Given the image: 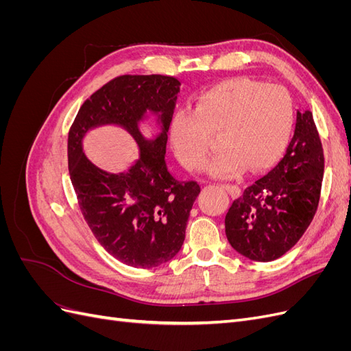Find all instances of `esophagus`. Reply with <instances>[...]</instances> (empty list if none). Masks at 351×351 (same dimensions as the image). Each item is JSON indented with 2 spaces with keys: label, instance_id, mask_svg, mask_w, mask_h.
I'll use <instances>...</instances> for the list:
<instances>
[{
  "label": "esophagus",
  "instance_id": "1",
  "mask_svg": "<svg viewBox=\"0 0 351 351\" xmlns=\"http://www.w3.org/2000/svg\"><path fill=\"white\" fill-rule=\"evenodd\" d=\"M227 192L231 195V197H239L240 196V189L236 184H222Z\"/></svg>",
  "mask_w": 351,
  "mask_h": 351
}]
</instances>
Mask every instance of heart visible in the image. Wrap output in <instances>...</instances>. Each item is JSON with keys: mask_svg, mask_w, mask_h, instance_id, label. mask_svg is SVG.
<instances>
[{"mask_svg": "<svg viewBox=\"0 0 351 351\" xmlns=\"http://www.w3.org/2000/svg\"><path fill=\"white\" fill-rule=\"evenodd\" d=\"M294 121L289 90L247 77L221 82L202 92L192 112L176 114L169 143L176 158L190 171L205 167L212 137L222 151L208 165L214 177H236L249 168L261 171L284 152Z\"/></svg>", "mask_w": 351, "mask_h": 351, "instance_id": "1", "label": "heart"}]
</instances>
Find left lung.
Masks as SVG:
<instances>
[{"instance_id": "8db88e82", "label": "left lung", "mask_w": 351, "mask_h": 351, "mask_svg": "<svg viewBox=\"0 0 351 351\" xmlns=\"http://www.w3.org/2000/svg\"><path fill=\"white\" fill-rule=\"evenodd\" d=\"M324 149L311 111H297L293 139L281 161L244 190L226 215V234L243 256L281 258L300 240L319 205Z\"/></svg>"}]
</instances>
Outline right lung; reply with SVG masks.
Wrapping results in <instances>:
<instances>
[{"label": "right lung", "instance_id": "add662e5", "mask_svg": "<svg viewBox=\"0 0 351 351\" xmlns=\"http://www.w3.org/2000/svg\"><path fill=\"white\" fill-rule=\"evenodd\" d=\"M180 84L162 74L115 77L83 102L69 132V171L82 214L101 246L133 268H155L176 256L200 193L197 182H178L165 164ZM146 110L162 121L155 140L138 130ZM102 123L124 126L140 145L141 158L125 173L104 172L82 154L84 134Z\"/></svg>", "mask_w": 351, "mask_h": 351}]
</instances>
